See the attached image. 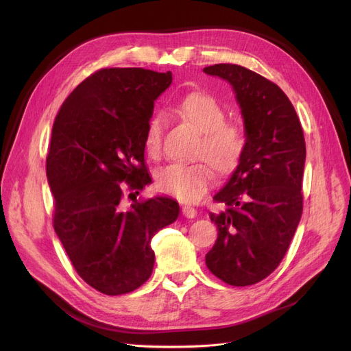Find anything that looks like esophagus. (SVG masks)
Returning a JSON list of instances; mask_svg holds the SVG:
<instances>
[{
  "instance_id": "obj_1",
  "label": "esophagus",
  "mask_w": 351,
  "mask_h": 351,
  "mask_svg": "<svg viewBox=\"0 0 351 351\" xmlns=\"http://www.w3.org/2000/svg\"><path fill=\"white\" fill-rule=\"evenodd\" d=\"M182 212L186 218H195L197 215V210L193 206H189V205H184L182 208Z\"/></svg>"
}]
</instances>
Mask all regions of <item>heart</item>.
I'll use <instances>...</instances> for the list:
<instances>
[{"instance_id": "heart-1", "label": "heart", "mask_w": 351, "mask_h": 351, "mask_svg": "<svg viewBox=\"0 0 351 351\" xmlns=\"http://www.w3.org/2000/svg\"><path fill=\"white\" fill-rule=\"evenodd\" d=\"M177 115L200 133L192 156V164H169L156 173L158 190L183 202H196L212 183L209 167L226 177L239 167L246 149V136L241 125L226 121L227 112L219 101L206 92H192L177 104ZM164 121L154 117L146 127L145 146L149 155L161 152Z\"/></svg>"}]
</instances>
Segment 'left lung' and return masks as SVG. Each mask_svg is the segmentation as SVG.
<instances>
[{
	"label": "left lung",
	"instance_id": "left-lung-1",
	"mask_svg": "<svg viewBox=\"0 0 351 351\" xmlns=\"http://www.w3.org/2000/svg\"><path fill=\"white\" fill-rule=\"evenodd\" d=\"M204 71L234 89L246 134L239 167L214 196L227 208L209 214L218 239L206 267L230 285H252L277 269L302 218L303 129L287 95L261 74L237 64Z\"/></svg>",
	"mask_w": 351,
	"mask_h": 351
}]
</instances>
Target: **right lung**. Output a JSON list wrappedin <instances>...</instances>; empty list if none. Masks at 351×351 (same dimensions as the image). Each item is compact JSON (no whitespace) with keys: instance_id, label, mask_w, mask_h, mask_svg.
Segmentation results:
<instances>
[{"instance_id":"1","label":"right lung","mask_w":351,"mask_h":351,"mask_svg":"<svg viewBox=\"0 0 351 351\" xmlns=\"http://www.w3.org/2000/svg\"><path fill=\"white\" fill-rule=\"evenodd\" d=\"M171 82V71L101 69L69 95L52 125L47 178L54 230L82 280L107 295L147 281L151 240L180 214L165 196L125 205V190L139 195L151 183L146 127Z\"/></svg>"}]
</instances>
